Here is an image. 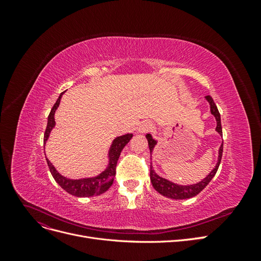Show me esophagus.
I'll list each match as a JSON object with an SVG mask.
<instances>
[{
  "label": "esophagus",
  "instance_id": "1",
  "mask_svg": "<svg viewBox=\"0 0 261 261\" xmlns=\"http://www.w3.org/2000/svg\"><path fill=\"white\" fill-rule=\"evenodd\" d=\"M152 128H153V125H152V123H150V122L145 121V122H143V123H140V124H139L137 130H138V133H140V134H144V133H148V132H150V130L152 129Z\"/></svg>",
  "mask_w": 261,
  "mask_h": 261
}]
</instances>
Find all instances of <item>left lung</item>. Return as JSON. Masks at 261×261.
<instances>
[{
	"mask_svg": "<svg viewBox=\"0 0 261 261\" xmlns=\"http://www.w3.org/2000/svg\"><path fill=\"white\" fill-rule=\"evenodd\" d=\"M206 100L209 102V105H210L211 114L216 117V121H217L216 130L220 134V135H222V126H221V116L219 113V110H218L215 102H213V99L210 96H207ZM146 138L148 140L150 154H152L153 149L156 145V140L152 138L151 134H147ZM222 152H223V143L221 144V146L219 148L218 162L216 164V167L213 168V170L203 179L198 181V183L192 184V185H179L176 183H173V181H171L167 178L161 177L160 175H158L155 171L153 170L152 162H151L150 163V179H151L152 186L158 193L161 194L164 197H168V198H171V199L192 198V197L198 195L202 191V189L210 183V180L213 178V176L216 175V173L219 169L220 162H221V158H222Z\"/></svg>",
	"mask_w": 261,
	"mask_h": 261,
	"instance_id": "8db88e82",
	"label": "left lung"
}]
</instances>
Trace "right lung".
<instances>
[{
    "instance_id": "add662e5",
    "label": "right lung",
    "mask_w": 261,
    "mask_h": 261,
    "mask_svg": "<svg viewBox=\"0 0 261 261\" xmlns=\"http://www.w3.org/2000/svg\"><path fill=\"white\" fill-rule=\"evenodd\" d=\"M64 92H62L60 94V97L58 98L57 102L54 103L51 112L48 116V125H46V129H45L44 138H43L44 146H45L46 140L49 139L51 130L54 128V126H55L54 114H55V111H57V109L60 106L61 98ZM132 137H133V134H125V135L116 137L112 141V145L109 149V154H108L109 163L107 165L106 170L102 171L97 176L84 177V178H78V179L65 177L62 174H60V173L57 171V169L54 168V165L49 161V159H46V156H45V159H46V162H48L49 169H50V172H51L53 178L68 194L76 196V197L98 196V195H101L105 192H107L108 189L112 186L114 176H115V168H116L117 160H118V158H120V154L122 152L123 148L128 144V141L132 139Z\"/></svg>"
}]
</instances>
